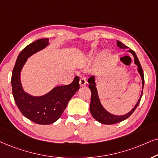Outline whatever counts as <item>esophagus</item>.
I'll return each mask as SVG.
<instances>
[{
  "label": "esophagus",
  "mask_w": 158,
  "mask_h": 158,
  "mask_svg": "<svg viewBox=\"0 0 158 158\" xmlns=\"http://www.w3.org/2000/svg\"><path fill=\"white\" fill-rule=\"evenodd\" d=\"M86 84H87V79H86V78L81 77L80 80H79V85H80L81 87H84V86H85Z\"/></svg>",
  "instance_id": "obj_1"
}]
</instances>
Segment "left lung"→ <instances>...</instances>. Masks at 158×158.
Instances as JSON below:
<instances>
[{
	"instance_id": "left-lung-1",
	"label": "left lung",
	"mask_w": 158,
	"mask_h": 158,
	"mask_svg": "<svg viewBox=\"0 0 158 158\" xmlns=\"http://www.w3.org/2000/svg\"><path fill=\"white\" fill-rule=\"evenodd\" d=\"M117 46L121 49H127L129 48L127 46L123 45L121 42L117 40ZM130 53L132 54V56H134V64L137 66V71L139 73L141 79H142V93H141L140 98L139 99L137 102H136L135 106L129 113H127V114L122 115H117L112 114V113H109L106 108L102 106V103H101L100 98H99L98 93V89H97V85L95 82V77L94 76H91L89 79H88V83H89V88L91 90V102H90V106H89V110L90 113L92 115V117L94 118L96 121L100 122L101 123H103V124L107 125H110V124H114V123H119V122L123 121L128 118L132 113H134V111L136 110V108H137V106L139 104V102L141 100L142 96V92H143V87H144V73H143L142 66L139 59L136 56V55L134 51L132 50H128Z\"/></svg>"
}]
</instances>
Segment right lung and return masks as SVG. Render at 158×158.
I'll return each instance as SVG.
<instances>
[{
  "mask_svg": "<svg viewBox=\"0 0 158 158\" xmlns=\"http://www.w3.org/2000/svg\"><path fill=\"white\" fill-rule=\"evenodd\" d=\"M49 39L37 40L29 44L18 56L11 76L12 93L16 106L27 118L34 123L48 125L60 117L69 101L79 89V78L75 77L70 85L55 87L41 96H33L24 91L21 72L27 59L49 45Z\"/></svg>",
  "mask_w": 158,
  "mask_h": 158,
  "instance_id": "add662e5",
  "label": "right lung"
}]
</instances>
